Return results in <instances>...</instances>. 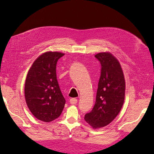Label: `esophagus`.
I'll list each match as a JSON object with an SVG mask.
<instances>
[{
  "label": "esophagus",
  "instance_id": "1",
  "mask_svg": "<svg viewBox=\"0 0 154 154\" xmlns=\"http://www.w3.org/2000/svg\"><path fill=\"white\" fill-rule=\"evenodd\" d=\"M69 102L71 104H76L77 103V99H75V98H72L70 99Z\"/></svg>",
  "mask_w": 154,
  "mask_h": 154
}]
</instances>
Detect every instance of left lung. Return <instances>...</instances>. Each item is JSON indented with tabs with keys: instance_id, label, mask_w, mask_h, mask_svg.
<instances>
[{
	"instance_id": "left-lung-1",
	"label": "left lung",
	"mask_w": 154,
	"mask_h": 154,
	"mask_svg": "<svg viewBox=\"0 0 154 154\" xmlns=\"http://www.w3.org/2000/svg\"><path fill=\"white\" fill-rule=\"evenodd\" d=\"M95 57L100 62L101 72L96 102L85 120L94 129L107 126L119 114L125 98L126 83L119 60L110 52H100Z\"/></svg>"
}]
</instances>
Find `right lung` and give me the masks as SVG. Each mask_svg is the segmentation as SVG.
<instances>
[{
	"instance_id": "right-lung-1",
	"label": "right lung",
	"mask_w": 154,
	"mask_h": 154,
	"mask_svg": "<svg viewBox=\"0 0 154 154\" xmlns=\"http://www.w3.org/2000/svg\"><path fill=\"white\" fill-rule=\"evenodd\" d=\"M64 55L57 51L42 54L32 63L26 79V103L32 114L45 122L57 119L65 104L56 75L57 62Z\"/></svg>"
}]
</instances>
